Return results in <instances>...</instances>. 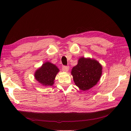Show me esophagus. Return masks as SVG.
<instances>
[{"mask_svg":"<svg viewBox=\"0 0 131 131\" xmlns=\"http://www.w3.org/2000/svg\"><path fill=\"white\" fill-rule=\"evenodd\" d=\"M69 68H70V67L68 66H63L62 69H63V71L67 72L68 71V70H69Z\"/></svg>","mask_w":131,"mask_h":131,"instance_id":"34e87169","label":"esophagus"}]
</instances>
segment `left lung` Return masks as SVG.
<instances>
[{
    "mask_svg": "<svg viewBox=\"0 0 131 131\" xmlns=\"http://www.w3.org/2000/svg\"><path fill=\"white\" fill-rule=\"evenodd\" d=\"M102 67L98 61L81 57L73 67L71 74L74 83L80 90L86 91L97 84L102 74Z\"/></svg>",
    "mask_w": 131,
    "mask_h": 131,
    "instance_id": "obj_1",
    "label": "left lung"
}]
</instances>
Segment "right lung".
I'll return each instance as SVG.
<instances>
[{
    "label": "right lung",
    "mask_w": 131,
    "mask_h": 131,
    "mask_svg": "<svg viewBox=\"0 0 131 131\" xmlns=\"http://www.w3.org/2000/svg\"><path fill=\"white\" fill-rule=\"evenodd\" d=\"M59 71L58 68L50 62H46L36 71L34 77L43 86H52L57 74Z\"/></svg>",
    "instance_id": "1"
}]
</instances>
